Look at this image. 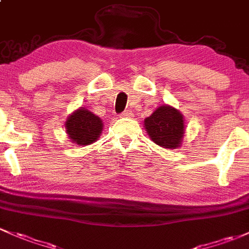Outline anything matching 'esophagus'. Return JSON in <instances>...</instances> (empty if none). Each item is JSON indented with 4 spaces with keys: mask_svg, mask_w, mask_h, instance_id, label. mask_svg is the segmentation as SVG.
Masks as SVG:
<instances>
[{
    "mask_svg": "<svg viewBox=\"0 0 249 249\" xmlns=\"http://www.w3.org/2000/svg\"><path fill=\"white\" fill-rule=\"evenodd\" d=\"M120 116H121V117H130V116H132V113H130L129 110H124V113L120 114Z\"/></svg>",
    "mask_w": 249,
    "mask_h": 249,
    "instance_id": "obj_1",
    "label": "esophagus"
}]
</instances>
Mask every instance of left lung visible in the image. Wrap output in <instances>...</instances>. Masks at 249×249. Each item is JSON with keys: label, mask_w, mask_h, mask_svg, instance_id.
<instances>
[{"label": "left lung", "mask_w": 249, "mask_h": 249, "mask_svg": "<svg viewBox=\"0 0 249 249\" xmlns=\"http://www.w3.org/2000/svg\"><path fill=\"white\" fill-rule=\"evenodd\" d=\"M143 127L152 141L164 148H177L183 141L185 127L180 111L170 106H160L145 119Z\"/></svg>", "instance_id": "obj_1"}]
</instances>
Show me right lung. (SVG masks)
I'll use <instances>...</instances> for the list:
<instances>
[{"mask_svg": "<svg viewBox=\"0 0 249 249\" xmlns=\"http://www.w3.org/2000/svg\"><path fill=\"white\" fill-rule=\"evenodd\" d=\"M69 138L77 145H90L100 138L103 129L102 120L81 107L68 117L65 122Z\"/></svg>", "mask_w": 249, "mask_h": 249, "instance_id": "obj_1", "label": "right lung"}]
</instances>
